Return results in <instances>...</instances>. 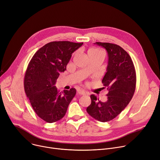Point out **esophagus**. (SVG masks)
Returning <instances> with one entry per match:
<instances>
[{
	"label": "esophagus",
	"instance_id": "34e87169",
	"mask_svg": "<svg viewBox=\"0 0 160 160\" xmlns=\"http://www.w3.org/2000/svg\"><path fill=\"white\" fill-rule=\"evenodd\" d=\"M78 94L81 95H86V91L83 89H79V90H78Z\"/></svg>",
	"mask_w": 160,
	"mask_h": 160
}]
</instances>
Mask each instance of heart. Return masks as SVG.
<instances>
[{
	"label": "heart",
	"instance_id": "obj_1",
	"mask_svg": "<svg viewBox=\"0 0 160 160\" xmlns=\"http://www.w3.org/2000/svg\"><path fill=\"white\" fill-rule=\"evenodd\" d=\"M100 52H102L100 51V50H98L97 48H90L88 50V53H100Z\"/></svg>",
	"mask_w": 160,
	"mask_h": 160
}]
</instances>
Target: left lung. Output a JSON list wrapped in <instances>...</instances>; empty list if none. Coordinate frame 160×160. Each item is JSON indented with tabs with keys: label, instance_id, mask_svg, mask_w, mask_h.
<instances>
[{
	"label": "left lung",
	"instance_id": "1",
	"mask_svg": "<svg viewBox=\"0 0 160 160\" xmlns=\"http://www.w3.org/2000/svg\"><path fill=\"white\" fill-rule=\"evenodd\" d=\"M108 52V63L102 80L109 91L107 101L102 102L94 95L87 112L100 122L110 121L118 115L130 102L136 90V74L130 55L120 46L96 42Z\"/></svg>",
	"mask_w": 160,
	"mask_h": 160
}]
</instances>
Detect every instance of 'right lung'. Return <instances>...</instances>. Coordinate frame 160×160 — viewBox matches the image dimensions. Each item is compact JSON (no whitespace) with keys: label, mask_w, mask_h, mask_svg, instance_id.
I'll return each mask as SVG.
<instances>
[{"label":"right lung","mask_w":160,"mask_h":160,"mask_svg":"<svg viewBox=\"0 0 160 160\" xmlns=\"http://www.w3.org/2000/svg\"><path fill=\"white\" fill-rule=\"evenodd\" d=\"M83 43L52 41L33 56L24 79V91L36 113L52 123L62 119L76 95V89L59 91L54 86L60 73L66 70L72 54Z\"/></svg>","instance_id":"add662e5"}]
</instances>
